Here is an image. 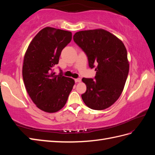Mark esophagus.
<instances>
[{
    "label": "esophagus",
    "mask_w": 155,
    "mask_h": 155,
    "mask_svg": "<svg viewBox=\"0 0 155 155\" xmlns=\"http://www.w3.org/2000/svg\"><path fill=\"white\" fill-rule=\"evenodd\" d=\"M74 81H75V83H80V82L81 81V79L80 78H75V79H74Z\"/></svg>",
    "instance_id": "34e87169"
}]
</instances>
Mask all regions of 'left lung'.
Returning <instances> with one entry per match:
<instances>
[{
	"label": "left lung",
	"mask_w": 155,
	"mask_h": 155,
	"mask_svg": "<svg viewBox=\"0 0 155 155\" xmlns=\"http://www.w3.org/2000/svg\"><path fill=\"white\" fill-rule=\"evenodd\" d=\"M74 42L86 54L94 78H83L87 91L81 95L91 109L104 110L113 104L123 91L129 71L127 51L117 37L103 29L76 32Z\"/></svg>",
	"instance_id": "1"
}]
</instances>
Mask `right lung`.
<instances>
[{
	"mask_svg": "<svg viewBox=\"0 0 155 155\" xmlns=\"http://www.w3.org/2000/svg\"><path fill=\"white\" fill-rule=\"evenodd\" d=\"M71 39V32L46 27L32 39L25 55L22 78L26 89L37 107L47 113L64 106L74 84L61 69L58 75L54 72L62 49Z\"/></svg>",
	"mask_w": 155,
	"mask_h": 155,
	"instance_id": "1",
	"label": "right lung"
}]
</instances>
